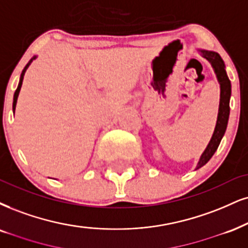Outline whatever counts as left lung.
I'll return each instance as SVG.
<instances>
[{"label": "left lung", "mask_w": 248, "mask_h": 248, "mask_svg": "<svg viewBox=\"0 0 248 248\" xmlns=\"http://www.w3.org/2000/svg\"><path fill=\"white\" fill-rule=\"evenodd\" d=\"M204 59H207L212 63L214 70H215L216 76L221 85V100H219V109H218V117L217 123H216L215 131L210 139V141L207 146L206 151L201 155L200 161H199L197 169L201 168L208 162L214 154H215L216 149L218 148L219 142L224 136L225 130L228 126L229 115H230V96H231V82L229 80L227 72H225V65L221 56L217 53L214 51L201 50Z\"/></svg>", "instance_id": "8db88e82"}]
</instances>
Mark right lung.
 I'll use <instances>...</instances> for the list:
<instances>
[{
  "label": "right lung",
  "mask_w": 248,
  "mask_h": 248,
  "mask_svg": "<svg viewBox=\"0 0 248 248\" xmlns=\"http://www.w3.org/2000/svg\"><path fill=\"white\" fill-rule=\"evenodd\" d=\"M34 59H35V57H33V59H31V60H30V62L26 64V65H25V68H24V70H23V72H21V76H20V80H19V84H18V87H17L16 92H15V95H14V103H12V109H14V111H15V108H16V103H17V97H18V94H19V91H20L21 84H23L24 75H25V71H26V69L29 68V65H30V64H31V62H32V61L34 60Z\"/></svg>",
  "instance_id": "obj_1"
}]
</instances>
